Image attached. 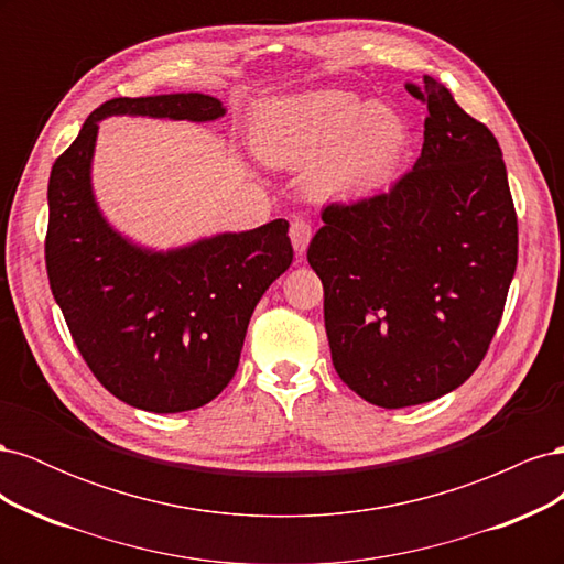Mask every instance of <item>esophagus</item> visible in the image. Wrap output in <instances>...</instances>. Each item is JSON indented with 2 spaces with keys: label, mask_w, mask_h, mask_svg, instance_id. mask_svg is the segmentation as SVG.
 Returning a JSON list of instances; mask_svg holds the SVG:
<instances>
[{
  "label": "esophagus",
  "mask_w": 564,
  "mask_h": 564,
  "mask_svg": "<svg viewBox=\"0 0 564 564\" xmlns=\"http://www.w3.org/2000/svg\"><path fill=\"white\" fill-rule=\"evenodd\" d=\"M289 237H292V245H294V251L299 256L305 253V249H308L311 245V237H313V226L308 224V220L303 218H294L292 220V228H289Z\"/></svg>",
  "instance_id": "34e87169"
}]
</instances>
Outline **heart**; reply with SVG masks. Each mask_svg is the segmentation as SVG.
<instances>
[{
    "label": "heart",
    "mask_w": 564,
    "mask_h": 564,
    "mask_svg": "<svg viewBox=\"0 0 564 564\" xmlns=\"http://www.w3.org/2000/svg\"><path fill=\"white\" fill-rule=\"evenodd\" d=\"M253 150L278 169H308L319 199L369 197L395 176L409 148L406 119L344 89L268 100L253 117Z\"/></svg>",
    "instance_id": "obj_1"
}]
</instances>
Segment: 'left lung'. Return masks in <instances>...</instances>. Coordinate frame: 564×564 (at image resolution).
Returning <instances> with one entry per match:
<instances>
[{
	"mask_svg": "<svg viewBox=\"0 0 564 564\" xmlns=\"http://www.w3.org/2000/svg\"><path fill=\"white\" fill-rule=\"evenodd\" d=\"M421 158L383 195L329 204L308 247L334 369L400 409L456 390L482 362L518 265V216L494 133L425 75Z\"/></svg>",
	"mask_w": 564,
	"mask_h": 564,
	"instance_id": "left-lung-1",
	"label": "left lung"
}]
</instances>
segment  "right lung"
Returning a JSON list of instances; mask_svg holds the SVG:
<instances>
[{"label": "right lung", "instance_id": "1", "mask_svg": "<svg viewBox=\"0 0 564 564\" xmlns=\"http://www.w3.org/2000/svg\"><path fill=\"white\" fill-rule=\"evenodd\" d=\"M112 115L214 122L207 94L112 98L96 108L48 178L46 272L94 377L122 402L176 414L212 402L235 377L256 303L292 265L284 218L169 251L117 232L100 212L91 162Z\"/></svg>", "mask_w": 564, "mask_h": 564}]
</instances>
